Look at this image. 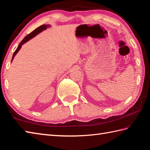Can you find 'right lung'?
<instances>
[{
	"instance_id": "1",
	"label": "right lung",
	"mask_w": 150,
	"mask_h": 150,
	"mask_svg": "<svg viewBox=\"0 0 150 150\" xmlns=\"http://www.w3.org/2000/svg\"><path fill=\"white\" fill-rule=\"evenodd\" d=\"M50 27H51V25H50V24H47H47H44V25H42V26H39V28H37V29L35 30H34L33 31H32V32H31V33L28 34V35H26V37H25L24 38V39H23V40H22L21 41V42H20V44H19V45L18 46L17 50H15V52H14L13 55L12 59H11V62L13 61V60L15 56L16 55H17V53L19 52V50H21L22 46L24 44L27 42L28 41H29V40H31V39H33V38L34 37H35V36L39 34L40 33L42 32V31L46 30L47 28H50Z\"/></svg>"
}]
</instances>
